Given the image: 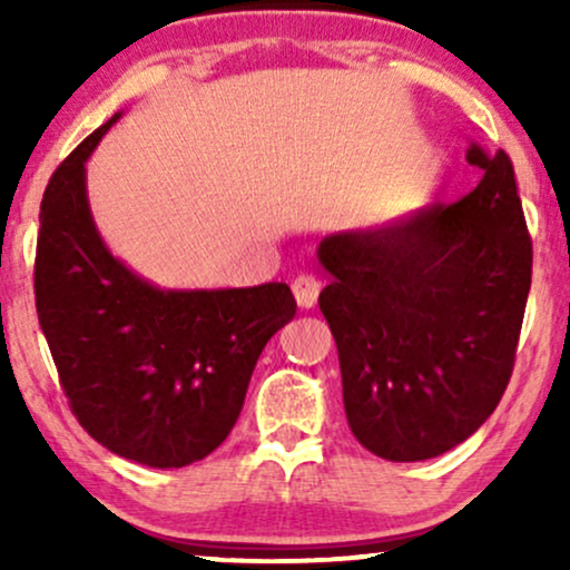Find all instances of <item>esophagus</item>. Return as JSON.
I'll list each match as a JSON object with an SVG mask.
<instances>
[{"label": "esophagus", "instance_id": "esophagus-1", "mask_svg": "<svg viewBox=\"0 0 570 570\" xmlns=\"http://www.w3.org/2000/svg\"><path fill=\"white\" fill-rule=\"evenodd\" d=\"M318 289H322V284H318L313 276H297L292 281V292H294V299H297V305L307 311V307L316 305L318 299Z\"/></svg>", "mask_w": 570, "mask_h": 570}]
</instances>
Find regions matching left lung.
Listing matches in <instances>:
<instances>
[{
  "label": "left lung",
  "instance_id": "1",
  "mask_svg": "<svg viewBox=\"0 0 570 570\" xmlns=\"http://www.w3.org/2000/svg\"><path fill=\"white\" fill-rule=\"evenodd\" d=\"M482 179L453 206L322 238L318 294L348 426L410 463L474 434L501 402L531 292L533 248L507 153H466Z\"/></svg>",
  "mask_w": 570,
  "mask_h": 570
}]
</instances>
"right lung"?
<instances>
[{
    "instance_id": "add662e5",
    "label": "right lung",
    "mask_w": 570,
    "mask_h": 570,
    "mask_svg": "<svg viewBox=\"0 0 570 570\" xmlns=\"http://www.w3.org/2000/svg\"><path fill=\"white\" fill-rule=\"evenodd\" d=\"M120 117L96 128L45 189L37 316L80 426L115 455L181 469L227 440L259 353L297 303L278 281L163 289L109 252L85 163Z\"/></svg>"
}]
</instances>
